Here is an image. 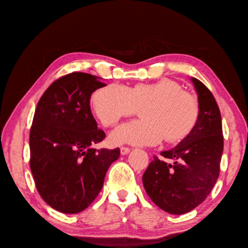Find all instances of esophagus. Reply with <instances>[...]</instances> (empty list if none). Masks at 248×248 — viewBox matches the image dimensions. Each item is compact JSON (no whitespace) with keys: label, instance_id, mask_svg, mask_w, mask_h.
Returning a JSON list of instances; mask_svg holds the SVG:
<instances>
[{"label":"esophagus","instance_id":"1","mask_svg":"<svg viewBox=\"0 0 248 248\" xmlns=\"http://www.w3.org/2000/svg\"><path fill=\"white\" fill-rule=\"evenodd\" d=\"M129 152H130V148H129V147H124V146H121V147H120V154H121V155L128 154Z\"/></svg>","mask_w":248,"mask_h":248}]
</instances>
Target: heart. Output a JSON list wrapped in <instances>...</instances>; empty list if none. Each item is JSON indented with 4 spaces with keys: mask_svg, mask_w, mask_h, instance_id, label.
<instances>
[{
    "mask_svg": "<svg viewBox=\"0 0 248 248\" xmlns=\"http://www.w3.org/2000/svg\"><path fill=\"white\" fill-rule=\"evenodd\" d=\"M93 108L101 123L109 127L141 109L143 118L129 121L110 133L115 144L156 145L164 139L175 144L186 139L199 123V100L175 81L164 78L132 87L109 84L93 94Z\"/></svg>",
    "mask_w": 248,
    "mask_h": 248,
    "instance_id": "obj_1",
    "label": "heart"
}]
</instances>
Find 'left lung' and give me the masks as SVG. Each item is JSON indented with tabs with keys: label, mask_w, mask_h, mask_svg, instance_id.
I'll return each instance as SVG.
<instances>
[{
	"label": "left lung",
	"mask_w": 248,
	"mask_h": 248,
	"mask_svg": "<svg viewBox=\"0 0 248 248\" xmlns=\"http://www.w3.org/2000/svg\"><path fill=\"white\" fill-rule=\"evenodd\" d=\"M201 115L186 139L148 165L143 186L155 204L172 215L188 213L205 201L217 182L223 152L221 115L213 93L192 78Z\"/></svg>",
	"instance_id": "1"
}]
</instances>
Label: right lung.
<instances>
[{
    "mask_svg": "<svg viewBox=\"0 0 248 248\" xmlns=\"http://www.w3.org/2000/svg\"><path fill=\"white\" fill-rule=\"evenodd\" d=\"M95 76L71 73L49 85L40 98L30 129V169L44 202L64 214H77L96 199L120 150L91 145L102 142L90 108L95 90L105 87Z\"/></svg>",
    "mask_w": 248,
    "mask_h": 248,
    "instance_id": "right-lung-1",
    "label": "right lung"
}]
</instances>
